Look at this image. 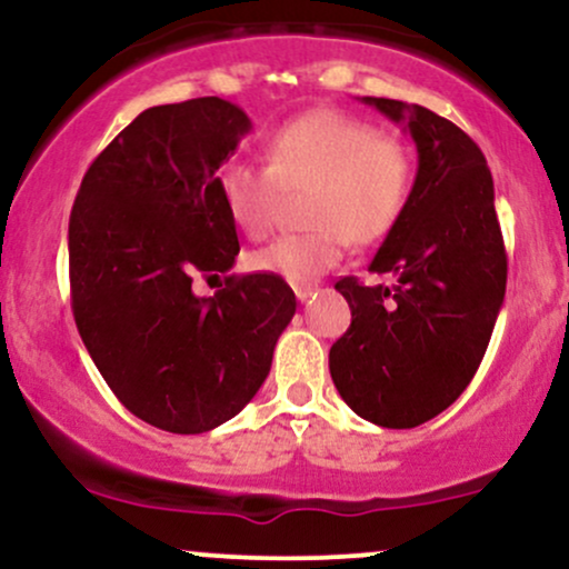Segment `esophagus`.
I'll return each instance as SVG.
<instances>
[{
    "instance_id": "obj_1",
    "label": "esophagus",
    "mask_w": 569,
    "mask_h": 569,
    "mask_svg": "<svg viewBox=\"0 0 569 569\" xmlns=\"http://www.w3.org/2000/svg\"><path fill=\"white\" fill-rule=\"evenodd\" d=\"M293 293H297L299 302H307L316 293V286H293Z\"/></svg>"
}]
</instances>
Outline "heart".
Wrapping results in <instances>:
<instances>
[{
	"label": "heart",
	"instance_id": "1",
	"mask_svg": "<svg viewBox=\"0 0 569 569\" xmlns=\"http://www.w3.org/2000/svg\"><path fill=\"white\" fill-rule=\"evenodd\" d=\"M411 162L403 143L337 109H316L280 126L264 147V166L232 162L219 194L240 232L262 240L278 224L283 192H307L316 230L283 234L248 257L251 270L307 286L329 272L352 243H375L407 206Z\"/></svg>",
	"mask_w": 569,
	"mask_h": 569
}]
</instances>
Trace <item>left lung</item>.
Here are the masks:
<instances>
[{"label": "left lung", "instance_id": "obj_1", "mask_svg": "<svg viewBox=\"0 0 569 569\" xmlns=\"http://www.w3.org/2000/svg\"><path fill=\"white\" fill-rule=\"evenodd\" d=\"M409 130L417 176L369 272L337 280L350 329L331 345L339 396L363 420L417 428L452 407L485 358L506 297L508 259L485 154L455 122L417 103L363 96Z\"/></svg>", "mask_w": 569, "mask_h": 569}]
</instances>
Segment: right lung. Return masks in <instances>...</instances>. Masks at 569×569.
I'll return each mask as SVG.
<instances>
[{"mask_svg":"<svg viewBox=\"0 0 569 569\" xmlns=\"http://www.w3.org/2000/svg\"><path fill=\"white\" fill-rule=\"evenodd\" d=\"M251 120L219 96L152 107L84 173L69 219L71 310L128 411L168 433H206L257 396L297 312L283 278L232 270L240 243L219 168Z\"/></svg>","mask_w":569,"mask_h":569,"instance_id":"add662e5","label":"right lung"}]
</instances>
